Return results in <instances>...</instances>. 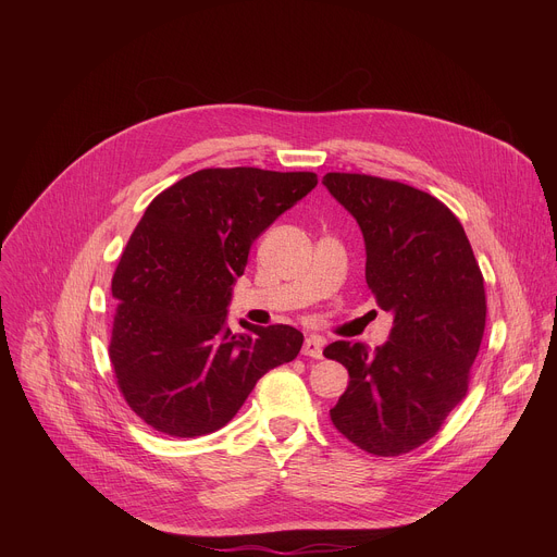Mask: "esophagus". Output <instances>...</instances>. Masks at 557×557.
Here are the masks:
<instances>
[{
  "instance_id": "esophagus-1",
  "label": "esophagus",
  "mask_w": 557,
  "mask_h": 557,
  "mask_svg": "<svg viewBox=\"0 0 557 557\" xmlns=\"http://www.w3.org/2000/svg\"><path fill=\"white\" fill-rule=\"evenodd\" d=\"M324 339L320 335H310L304 339V348H301V355L310 357V359H322L324 357Z\"/></svg>"
}]
</instances>
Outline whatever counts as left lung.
Instances as JSON below:
<instances>
[{"mask_svg":"<svg viewBox=\"0 0 557 557\" xmlns=\"http://www.w3.org/2000/svg\"><path fill=\"white\" fill-rule=\"evenodd\" d=\"M322 183L359 222L368 288L394 317L374 352L326 346L324 357L350 374L331 421L368 454L401 456L436 436L465 399L485 333V280L438 198L368 174L331 172Z\"/></svg>","mask_w":557,"mask_h":557,"instance_id":"obj_1","label":"left lung"}]
</instances>
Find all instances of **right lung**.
Segmentation results:
<instances>
[{
	"label": "right lung",
	"instance_id": "add662e5",
	"mask_svg": "<svg viewBox=\"0 0 557 557\" xmlns=\"http://www.w3.org/2000/svg\"><path fill=\"white\" fill-rule=\"evenodd\" d=\"M317 185L312 172L200 170L158 194L112 277L110 361L132 412L176 438L226 425L269 370L297 357L286 324L224 326L256 237Z\"/></svg>",
	"mask_w": 557,
	"mask_h": 557
}]
</instances>
